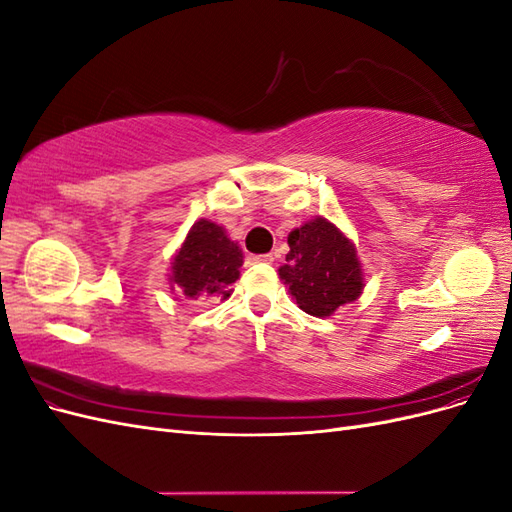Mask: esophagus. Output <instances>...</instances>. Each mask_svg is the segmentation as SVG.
I'll return each mask as SVG.
<instances>
[{
	"instance_id": "obj_1",
	"label": "esophagus",
	"mask_w": 512,
	"mask_h": 512,
	"mask_svg": "<svg viewBox=\"0 0 512 512\" xmlns=\"http://www.w3.org/2000/svg\"><path fill=\"white\" fill-rule=\"evenodd\" d=\"M247 265H256V262H273L271 254H250L245 258Z\"/></svg>"
}]
</instances>
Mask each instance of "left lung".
<instances>
[{
  "instance_id": "1",
  "label": "left lung",
  "mask_w": 512,
  "mask_h": 512,
  "mask_svg": "<svg viewBox=\"0 0 512 512\" xmlns=\"http://www.w3.org/2000/svg\"><path fill=\"white\" fill-rule=\"evenodd\" d=\"M290 252L280 277L305 314L324 318L354 301L363 290V273L354 245L331 222L316 218L292 230Z\"/></svg>"
}]
</instances>
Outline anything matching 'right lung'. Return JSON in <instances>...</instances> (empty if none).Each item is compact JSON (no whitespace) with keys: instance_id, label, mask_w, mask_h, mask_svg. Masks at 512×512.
<instances>
[{"instance_id":"right-lung-1","label":"right lung","mask_w":512,"mask_h":512,"mask_svg":"<svg viewBox=\"0 0 512 512\" xmlns=\"http://www.w3.org/2000/svg\"><path fill=\"white\" fill-rule=\"evenodd\" d=\"M243 254L235 241L226 237L222 226L200 220L185 237L170 267V282L179 297H230L228 286L237 282Z\"/></svg>"}]
</instances>
